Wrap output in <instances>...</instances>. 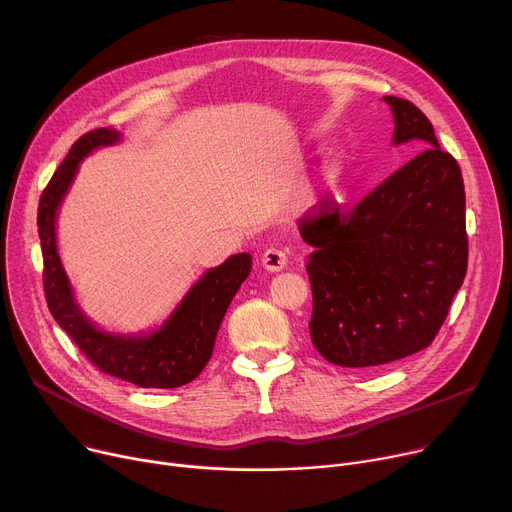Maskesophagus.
Listing matches in <instances>:
<instances>
[{
  "mask_svg": "<svg viewBox=\"0 0 512 512\" xmlns=\"http://www.w3.org/2000/svg\"><path fill=\"white\" fill-rule=\"evenodd\" d=\"M286 263H288V257H286V253L282 251V249H267V251H263V255H261V265L265 267L267 272H282L284 267H286Z\"/></svg>",
  "mask_w": 512,
  "mask_h": 512,
  "instance_id": "esophagus-1",
  "label": "esophagus"
}]
</instances>
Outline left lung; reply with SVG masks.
<instances>
[{
    "instance_id": "obj_1",
    "label": "left lung",
    "mask_w": 512,
    "mask_h": 512,
    "mask_svg": "<svg viewBox=\"0 0 512 512\" xmlns=\"http://www.w3.org/2000/svg\"><path fill=\"white\" fill-rule=\"evenodd\" d=\"M382 99L392 143L423 151L353 209L326 203L299 224L313 247L311 340L340 367L384 365L432 344L467 274L461 168L417 105Z\"/></svg>"
}]
</instances>
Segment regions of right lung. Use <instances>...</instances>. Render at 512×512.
Returning a JSON list of instances; mask_svg holds the SVG:
<instances>
[{"mask_svg": "<svg viewBox=\"0 0 512 512\" xmlns=\"http://www.w3.org/2000/svg\"><path fill=\"white\" fill-rule=\"evenodd\" d=\"M122 141V132L97 128L80 137L53 174L39 201L43 286L60 328L101 371L141 388H178L193 382L211 359L222 319L251 274V255L236 253L207 270L182 297L164 324L149 332L122 334L99 328L78 305L58 251V213L87 155Z\"/></svg>", "mask_w": 512, "mask_h": 512, "instance_id": "1", "label": "right lung"}]
</instances>
